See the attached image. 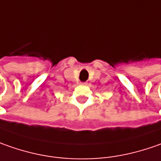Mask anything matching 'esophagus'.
I'll return each instance as SVG.
<instances>
[{
	"instance_id": "obj_1",
	"label": "esophagus",
	"mask_w": 161,
	"mask_h": 161,
	"mask_svg": "<svg viewBox=\"0 0 161 161\" xmlns=\"http://www.w3.org/2000/svg\"><path fill=\"white\" fill-rule=\"evenodd\" d=\"M81 85L82 86H87V83L86 82H83V83H81Z\"/></svg>"
}]
</instances>
